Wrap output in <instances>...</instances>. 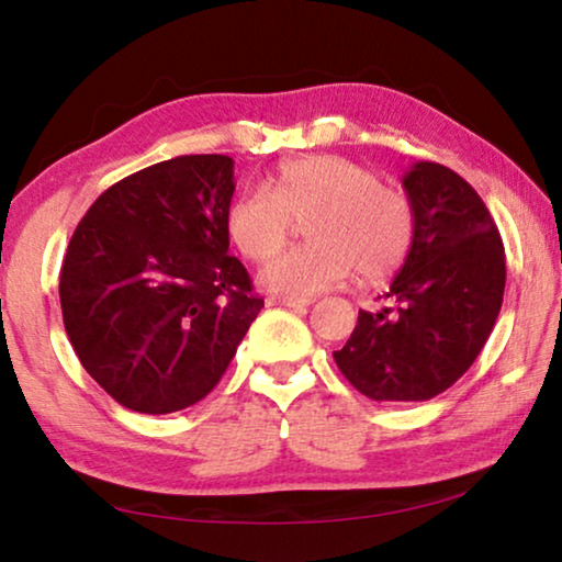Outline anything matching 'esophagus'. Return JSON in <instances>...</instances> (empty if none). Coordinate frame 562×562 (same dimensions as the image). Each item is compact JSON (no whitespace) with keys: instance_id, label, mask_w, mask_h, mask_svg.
<instances>
[{"instance_id":"34e87169","label":"esophagus","mask_w":562,"mask_h":562,"mask_svg":"<svg viewBox=\"0 0 562 562\" xmlns=\"http://www.w3.org/2000/svg\"><path fill=\"white\" fill-rule=\"evenodd\" d=\"M267 305H288V308H305V305H311V301H305V297H295V295H272V297H267Z\"/></svg>"}]
</instances>
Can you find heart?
Segmentation results:
<instances>
[{
    "instance_id": "obj_1",
    "label": "heart",
    "mask_w": 562,
    "mask_h": 562,
    "mask_svg": "<svg viewBox=\"0 0 562 562\" xmlns=\"http://www.w3.org/2000/svg\"><path fill=\"white\" fill-rule=\"evenodd\" d=\"M303 218L311 244L269 261L259 272L261 288L324 293L355 267L364 280H378L406 259L416 228L406 194L385 187L375 171L344 156H303L280 164L267 190L238 192L226 211V231L246 259L265 261Z\"/></svg>"
}]
</instances>
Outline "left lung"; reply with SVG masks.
<instances>
[{
	"mask_svg": "<svg viewBox=\"0 0 562 562\" xmlns=\"http://www.w3.org/2000/svg\"><path fill=\"white\" fill-rule=\"evenodd\" d=\"M414 241L393 277V308L359 311L336 368L372 401H429L470 370L496 326L506 285L498 228L452 169L416 161L403 175Z\"/></svg>",
	"mask_w": 562,
	"mask_h": 562,
	"instance_id": "1",
	"label": "left lung"
}]
</instances>
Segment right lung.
Listing matches in <instances>:
<instances>
[{"label": "right lung", "instance_id": "1", "mask_svg": "<svg viewBox=\"0 0 562 562\" xmlns=\"http://www.w3.org/2000/svg\"><path fill=\"white\" fill-rule=\"evenodd\" d=\"M234 159L177 156L104 190L58 295L79 362L120 406L171 414L218 385L265 301L228 254Z\"/></svg>", "mask_w": 562, "mask_h": 562}]
</instances>
